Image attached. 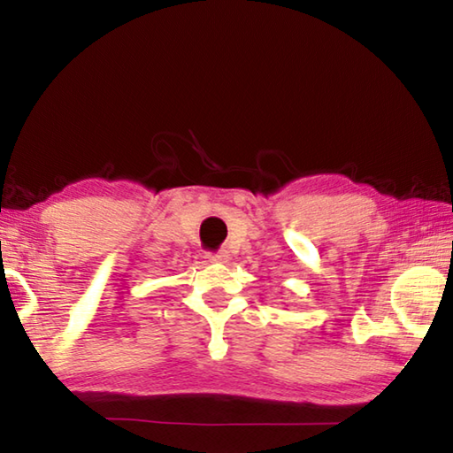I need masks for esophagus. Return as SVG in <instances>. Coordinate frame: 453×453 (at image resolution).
Segmentation results:
<instances>
[{
  "label": "esophagus",
  "mask_w": 453,
  "mask_h": 453,
  "mask_svg": "<svg viewBox=\"0 0 453 453\" xmlns=\"http://www.w3.org/2000/svg\"><path fill=\"white\" fill-rule=\"evenodd\" d=\"M208 259H210V262H216V264H224V262H227V259H229V256H227V251H224V250H221V251H210Z\"/></svg>",
  "instance_id": "obj_1"
}]
</instances>
